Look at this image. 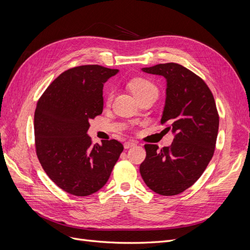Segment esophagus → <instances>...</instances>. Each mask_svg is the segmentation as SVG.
Masks as SVG:
<instances>
[{
    "mask_svg": "<svg viewBox=\"0 0 250 250\" xmlns=\"http://www.w3.org/2000/svg\"><path fill=\"white\" fill-rule=\"evenodd\" d=\"M136 146V143L134 142V141H126V142H125V144H124V146H125V148L126 149V148H130V147H133V146Z\"/></svg>",
    "mask_w": 250,
    "mask_h": 250,
    "instance_id": "34e87169",
    "label": "esophagus"
}]
</instances>
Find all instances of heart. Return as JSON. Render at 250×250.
I'll list each match as a JSON object with an SVG mask.
<instances>
[{"instance_id": "heart-1", "label": "heart", "mask_w": 250, "mask_h": 250, "mask_svg": "<svg viewBox=\"0 0 250 250\" xmlns=\"http://www.w3.org/2000/svg\"><path fill=\"white\" fill-rule=\"evenodd\" d=\"M127 86L137 99L141 98L142 95L146 94L150 91H158L157 86L152 83L150 80H148L146 78H142V77H137V78L132 79L131 81L128 82ZM112 96H113L112 95V92H109L107 95V100H106L107 104H111Z\"/></svg>"}]
</instances>
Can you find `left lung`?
Returning a JSON list of instances; mask_svg holds the SVG:
<instances>
[{"instance_id": "obj_1", "label": "left lung", "mask_w": 250, "mask_h": 250, "mask_svg": "<svg viewBox=\"0 0 250 250\" xmlns=\"http://www.w3.org/2000/svg\"><path fill=\"white\" fill-rule=\"evenodd\" d=\"M167 81L161 124L172 131L170 146L158 150L146 144V158L140 173L146 186L160 195H176L191 187L204 173L214 155L219 115L210 88L200 77L178 63L142 68Z\"/></svg>"}]
</instances>
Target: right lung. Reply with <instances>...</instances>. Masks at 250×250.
<instances>
[{"mask_svg":"<svg viewBox=\"0 0 250 250\" xmlns=\"http://www.w3.org/2000/svg\"><path fill=\"white\" fill-rule=\"evenodd\" d=\"M118 69L81 65L56 78L37 102L34 114L36 155L47 176L76 196L104 186L124 150L115 139L92 144L89 120L101 115L104 83Z\"/></svg>","mask_w":250,"mask_h":250,"instance_id":"add662e5","label":"right lung"}]
</instances>
